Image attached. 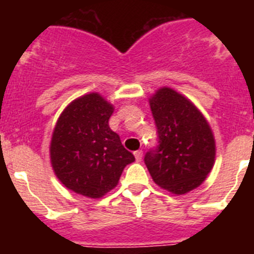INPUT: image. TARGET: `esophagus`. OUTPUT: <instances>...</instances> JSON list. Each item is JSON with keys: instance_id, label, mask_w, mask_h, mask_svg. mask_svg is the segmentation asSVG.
<instances>
[{"instance_id": "obj_1", "label": "esophagus", "mask_w": 254, "mask_h": 254, "mask_svg": "<svg viewBox=\"0 0 254 254\" xmlns=\"http://www.w3.org/2000/svg\"><path fill=\"white\" fill-rule=\"evenodd\" d=\"M134 158H136V161H141V159H142V150H137V151H134Z\"/></svg>"}]
</instances>
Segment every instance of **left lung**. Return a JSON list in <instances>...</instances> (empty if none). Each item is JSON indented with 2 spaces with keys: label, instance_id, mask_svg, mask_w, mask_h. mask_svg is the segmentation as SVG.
<instances>
[{
  "label": "left lung",
  "instance_id": "8db88e82",
  "mask_svg": "<svg viewBox=\"0 0 254 254\" xmlns=\"http://www.w3.org/2000/svg\"><path fill=\"white\" fill-rule=\"evenodd\" d=\"M158 145L145 155L152 179L176 194L198 187L215 161V140L205 117L190 100L169 87L150 99Z\"/></svg>",
  "mask_w": 254,
  "mask_h": 254
}]
</instances>
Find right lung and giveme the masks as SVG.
<instances>
[{
	"mask_svg": "<svg viewBox=\"0 0 254 254\" xmlns=\"http://www.w3.org/2000/svg\"><path fill=\"white\" fill-rule=\"evenodd\" d=\"M113 107L99 94L73 100L62 112L53 131L51 161L56 176L68 190L99 198L117 186L134 156L109 128Z\"/></svg>",
	"mask_w": 254,
	"mask_h": 254,
	"instance_id": "1",
	"label": "right lung"
}]
</instances>
